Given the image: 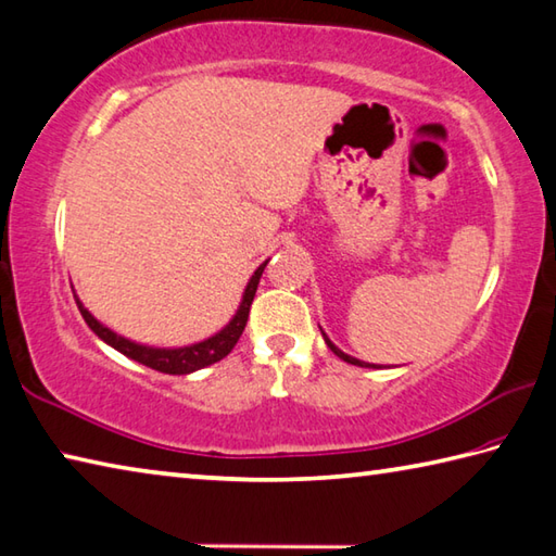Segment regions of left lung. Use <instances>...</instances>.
<instances>
[{
    "instance_id": "8db88e82",
    "label": "left lung",
    "mask_w": 556,
    "mask_h": 556,
    "mask_svg": "<svg viewBox=\"0 0 556 556\" xmlns=\"http://www.w3.org/2000/svg\"><path fill=\"white\" fill-rule=\"evenodd\" d=\"M318 328H320V326H318ZM320 332H323V330H320ZM323 340H326V345H328L332 352H336V355H338L342 362H348V365H357V367H377V365H369V362H362V359H357V357L345 355V352H342L340 348L332 345V342H330V338L326 336V332H323Z\"/></svg>"
}]
</instances>
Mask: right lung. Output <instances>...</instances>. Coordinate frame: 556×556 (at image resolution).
I'll use <instances>...</instances> for the list:
<instances>
[{
	"instance_id": "add662e5",
	"label": "right lung",
	"mask_w": 556,
	"mask_h": 556,
	"mask_svg": "<svg viewBox=\"0 0 556 556\" xmlns=\"http://www.w3.org/2000/svg\"><path fill=\"white\" fill-rule=\"evenodd\" d=\"M267 262H262V265L255 269V275L250 277L248 287L243 291V299H240V306L236 311V316L230 318L218 332H214V336H211V338L201 340V342H191V345H185V348L140 345V342L118 336V332L106 328L102 320H97L92 313L85 308L83 301L77 299V294H75V301H77L79 313H83L85 323L94 330V336L102 338L106 345L118 350L121 355L136 359V362H140V365H146L150 369L163 371V375H191V371L204 369L208 365H214V362L224 359L228 352L236 348V342L240 340V336H243V330H245L250 304H252V299H255L260 277H262V271H265Z\"/></svg>"
}]
</instances>
